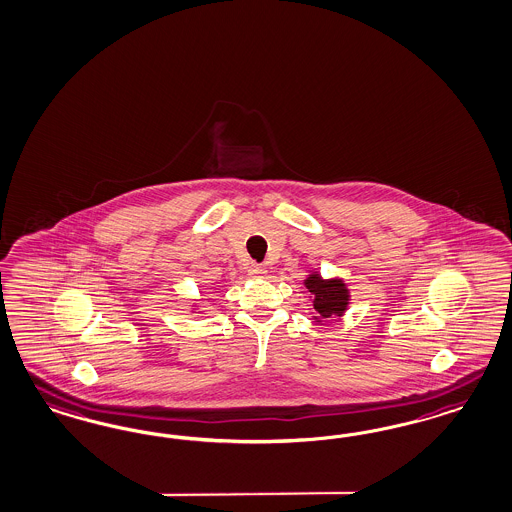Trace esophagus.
<instances>
[{"instance_id":"obj_1","label":"esophagus","mask_w":512,"mask_h":512,"mask_svg":"<svg viewBox=\"0 0 512 512\" xmlns=\"http://www.w3.org/2000/svg\"><path fill=\"white\" fill-rule=\"evenodd\" d=\"M249 276H253V278H265V276H266L265 265L249 266Z\"/></svg>"}]
</instances>
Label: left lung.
Segmentation results:
<instances>
[{
	"instance_id": "left-lung-1",
	"label": "left lung",
	"mask_w": 512,
	"mask_h": 512,
	"mask_svg": "<svg viewBox=\"0 0 512 512\" xmlns=\"http://www.w3.org/2000/svg\"><path fill=\"white\" fill-rule=\"evenodd\" d=\"M306 289L314 297L316 319H327L331 316H342L348 306V289L340 280H321L318 274H312L306 282Z\"/></svg>"
}]
</instances>
